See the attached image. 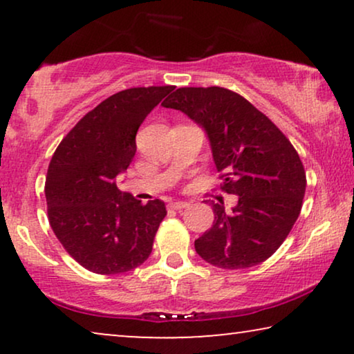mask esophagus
<instances>
[{"mask_svg":"<svg viewBox=\"0 0 354 354\" xmlns=\"http://www.w3.org/2000/svg\"><path fill=\"white\" fill-rule=\"evenodd\" d=\"M190 206V203L187 201H172L171 205H169V207H172V209L176 211H180V209H185V207Z\"/></svg>","mask_w":354,"mask_h":354,"instance_id":"1","label":"esophagus"}]
</instances>
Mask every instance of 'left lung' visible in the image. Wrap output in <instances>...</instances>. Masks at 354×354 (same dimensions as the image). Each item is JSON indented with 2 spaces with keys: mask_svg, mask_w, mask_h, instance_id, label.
Listing matches in <instances>:
<instances>
[{
  "mask_svg": "<svg viewBox=\"0 0 354 354\" xmlns=\"http://www.w3.org/2000/svg\"><path fill=\"white\" fill-rule=\"evenodd\" d=\"M162 106L205 130L222 190L239 196L232 211L212 203L214 222L195 240L196 253L230 270L270 258L301 211L306 174L297 149L248 100L221 86L177 88Z\"/></svg>",
  "mask_w": 354,
  "mask_h": 354,
  "instance_id": "obj_1",
  "label": "left lung"
}]
</instances>
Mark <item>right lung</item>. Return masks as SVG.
<instances>
[{"mask_svg": "<svg viewBox=\"0 0 354 354\" xmlns=\"http://www.w3.org/2000/svg\"><path fill=\"white\" fill-rule=\"evenodd\" d=\"M174 90L119 91L85 114L53 154L45 183L48 219L57 240L95 274H122L148 259L166 205H142L115 185L137 151L138 127Z\"/></svg>", "mask_w": 354, "mask_h": 354, "instance_id": "1", "label": "right lung"}]
</instances>
